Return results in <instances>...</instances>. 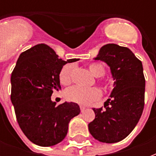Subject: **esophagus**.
Masks as SVG:
<instances>
[{"label": "esophagus", "mask_w": 156, "mask_h": 156, "mask_svg": "<svg viewBox=\"0 0 156 156\" xmlns=\"http://www.w3.org/2000/svg\"><path fill=\"white\" fill-rule=\"evenodd\" d=\"M80 109H81V112H84V110L86 109V108L83 106H80Z\"/></svg>", "instance_id": "obj_1"}]
</instances>
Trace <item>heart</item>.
<instances>
[{
	"instance_id": "heart-1",
	"label": "heart",
	"mask_w": 156,
	"mask_h": 156,
	"mask_svg": "<svg viewBox=\"0 0 156 156\" xmlns=\"http://www.w3.org/2000/svg\"><path fill=\"white\" fill-rule=\"evenodd\" d=\"M73 66L71 64L64 66L59 73V79L61 84L69 85L71 83ZM90 73L95 78H100L105 73V68L100 63H91L88 66ZM65 97L70 102L77 103L81 105H87L96 101L101 97V92L97 88H83L72 87L65 91Z\"/></svg>"
}]
</instances>
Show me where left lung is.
Listing matches in <instances>:
<instances>
[{"mask_svg": "<svg viewBox=\"0 0 156 156\" xmlns=\"http://www.w3.org/2000/svg\"><path fill=\"white\" fill-rule=\"evenodd\" d=\"M95 60L108 65L114 88L104 102L105 109L93 108L95 118L88 125L90 134L101 143H114L133 131L143 113L145 78L143 64L128 48L104 45Z\"/></svg>", "mask_w": 156, "mask_h": 156, "instance_id": "obj_1", "label": "left lung"}]
</instances>
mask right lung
Instances as JSON below:
<instances>
[{"mask_svg":"<svg viewBox=\"0 0 156 156\" xmlns=\"http://www.w3.org/2000/svg\"><path fill=\"white\" fill-rule=\"evenodd\" d=\"M67 61L40 44L22 52L11 74V102L18 123L27 138L40 147H51L66 138L69 121L80 113L73 102L56 105L52 93L61 89L59 73Z\"/></svg>","mask_w":156,"mask_h":156,"instance_id":"add662e5","label":"right lung"}]
</instances>
